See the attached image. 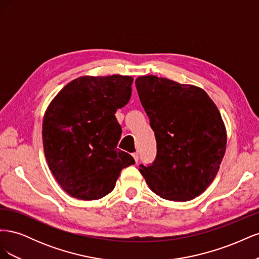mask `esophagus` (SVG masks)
Returning a JSON list of instances; mask_svg holds the SVG:
<instances>
[{
  "label": "esophagus",
  "instance_id": "34e87169",
  "mask_svg": "<svg viewBox=\"0 0 259 259\" xmlns=\"http://www.w3.org/2000/svg\"><path fill=\"white\" fill-rule=\"evenodd\" d=\"M132 155H133V158H134L135 162L137 163V162H138V159H139V156H138V153H137V152H134V153H133Z\"/></svg>",
  "mask_w": 259,
  "mask_h": 259
}]
</instances>
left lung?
Returning a JSON list of instances; mask_svg holds the SVG:
<instances>
[{"label": "left lung", "mask_w": 259, "mask_h": 259, "mask_svg": "<svg viewBox=\"0 0 259 259\" xmlns=\"http://www.w3.org/2000/svg\"><path fill=\"white\" fill-rule=\"evenodd\" d=\"M135 84L158 147L152 165L142 164L139 171L163 199L199 197L216 177L226 152L221 112L198 86L155 75L139 76Z\"/></svg>", "instance_id": "obj_1"}]
</instances>
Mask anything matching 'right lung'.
Returning <instances> with one entry per match:
<instances>
[{
    "label": "right lung",
    "instance_id": "obj_1",
    "mask_svg": "<svg viewBox=\"0 0 259 259\" xmlns=\"http://www.w3.org/2000/svg\"><path fill=\"white\" fill-rule=\"evenodd\" d=\"M133 77L85 75L68 83L46 109L42 138L57 183L79 200L110 193L133 156L116 148L122 128L115 112L128 103Z\"/></svg>",
    "mask_w": 259,
    "mask_h": 259
}]
</instances>
